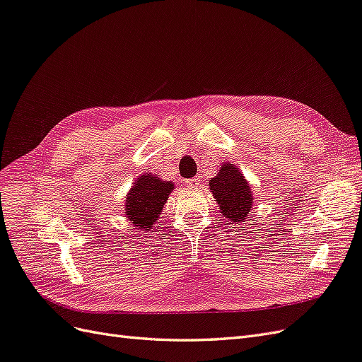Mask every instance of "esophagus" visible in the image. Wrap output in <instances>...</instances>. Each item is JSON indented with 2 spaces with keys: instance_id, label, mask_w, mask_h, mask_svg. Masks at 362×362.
I'll list each match as a JSON object with an SVG mask.
<instances>
[{
  "instance_id": "1",
  "label": "esophagus",
  "mask_w": 362,
  "mask_h": 362,
  "mask_svg": "<svg viewBox=\"0 0 362 362\" xmlns=\"http://www.w3.org/2000/svg\"><path fill=\"white\" fill-rule=\"evenodd\" d=\"M201 184V180L199 178H190V180H185V185L190 189H194V187H199Z\"/></svg>"
}]
</instances>
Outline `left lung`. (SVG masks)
<instances>
[{
	"mask_svg": "<svg viewBox=\"0 0 362 362\" xmlns=\"http://www.w3.org/2000/svg\"><path fill=\"white\" fill-rule=\"evenodd\" d=\"M210 187L222 216L229 222L238 223L247 218L254 198L243 173L235 166L225 163L217 177L210 180Z\"/></svg>",
	"mask_w": 362,
	"mask_h": 362,
	"instance_id": "obj_1",
	"label": "left lung"
}]
</instances>
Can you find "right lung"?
<instances>
[{
    "label": "right lung",
    "instance_id": "add662e5",
    "mask_svg": "<svg viewBox=\"0 0 362 362\" xmlns=\"http://www.w3.org/2000/svg\"><path fill=\"white\" fill-rule=\"evenodd\" d=\"M172 182L161 181L154 175H144L136 180L127 198V218L136 229L152 228L161 214L168 196L172 192Z\"/></svg>",
    "mask_w": 362,
    "mask_h": 362
}]
</instances>
